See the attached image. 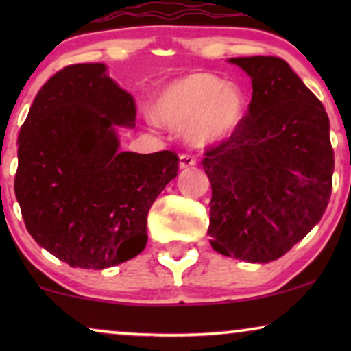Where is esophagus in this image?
I'll use <instances>...</instances> for the list:
<instances>
[{"mask_svg": "<svg viewBox=\"0 0 351 351\" xmlns=\"http://www.w3.org/2000/svg\"><path fill=\"white\" fill-rule=\"evenodd\" d=\"M195 165H196V160H195L193 155H190V153H182L180 161H179L180 169H186V167H191Z\"/></svg>", "mask_w": 351, "mask_h": 351, "instance_id": "1", "label": "esophagus"}]
</instances>
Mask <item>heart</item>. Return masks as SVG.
<instances>
[{
  "label": "heart",
  "mask_w": 351,
  "mask_h": 351,
  "mask_svg": "<svg viewBox=\"0 0 351 351\" xmlns=\"http://www.w3.org/2000/svg\"><path fill=\"white\" fill-rule=\"evenodd\" d=\"M155 117L172 129H185L196 147L225 141L246 113V100L233 84L208 71L180 76L165 86L153 105Z\"/></svg>",
  "instance_id": "obj_1"
}]
</instances>
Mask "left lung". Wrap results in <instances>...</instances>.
Listing matches in <instances>:
<instances>
[{
  "label": "left lung",
  "mask_w": 351,
  "mask_h": 351,
  "mask_svg": "<svg viewBox=\"0 0 351 351\" xmlns=\"http://www.w3.org/2000/svg\"><path fill=\"white\" fill-rule=\"evenodd\" d=\"M252 80L239 128L206 150L210 246L267 263L285 256L319 222L332 191L334 150L323 104L286 60L237 57Z\"/></svg>",
  "instance_id": "1"
}]
</instances>
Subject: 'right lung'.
<instances>
[{"label":"right lung","mask_w":351,"mask_h":351,"mask_svg":"<svg viewBox=\"0 0 351 351\" xmlns=\"http://www.w3.org/2000/svg\"><path fill=\"white\" fill-rule=\"evenodd\" d=\"M104 64L57 71L19 134L14 191L33 239L70 267L102 268L136 257L147 215L179 172L176 152H119L114 126L136 124V102Z\"/></svg>","instance_id":"add662e5"}]
</instances>
